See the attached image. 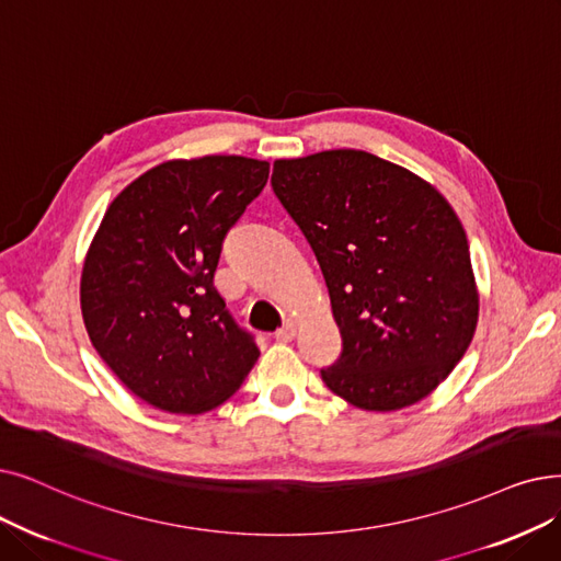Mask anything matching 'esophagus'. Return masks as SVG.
<instances>
[{"label":"esophagus","instance_id":"esophagus-1","mask_svg":"<svg viewBox=\"0 0 561 561\" xmlns=\"http://www.w3.org/2000/svg\"><path fill=\"white\" fill-rule=\"evenodd\" d=\"M296 332H298L296 321H286V323L275 332V339H277V341H284V344H288V341L296 339Z\"/></svg>","mask_w":561,"mask_h":561}]
</instances>
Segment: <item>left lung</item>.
I'll use <instances>...</instances> for the list:
<instances>
[{"label": "left lung", "instance_id": "8db88e82", "mask_svg": "<svg viewBox=\"0 0 561 561\" xmlns=\"http://www.w3.org/2000/svg\"><path fill=\"white\" fill-rule=\"evenodd\" d=\"M273 190L319 261L341 355L323 382L362 410L428 397L477 330L466 229L408 169L355 149L275 160Z\"/></svg>", "mask_w": 561, "mask_h": 561}]
</instances>
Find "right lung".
Here are the masks:
<instances>
[{"label":"right lung","mask_w":561,"mask_h":561,"mask_svg":"<svg viewBox=\"0 0 561 561\" xmlns=\"http://www.w3.org/2000/svg\"><path fill=\"white\" fill-rule=\"evenodd\" d=\"M271 164L242 156L169 160L110 204L84 259L82 319L135 397L197 415L227 401L259 359L213 284L227 231Z\"/></svg>","instance_id":"1"}]
</instances>
